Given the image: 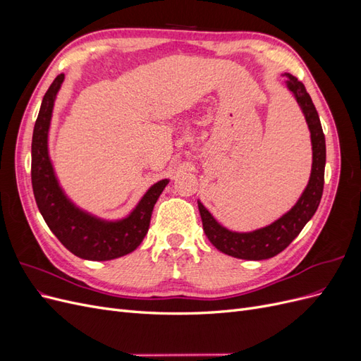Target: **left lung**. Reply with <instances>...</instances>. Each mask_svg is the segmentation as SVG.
Returning <instances> with one entry per match:
<instances>
[{"mask_svg":"<svg viewBox=\"0 0 361 361\" xmlns=\"http://www.w3.org/2000/svg\"><path fill=\"white\" fill-rule=\"evenodd\" d=\"M286 78L288 89L297 97V102L300 104L310 129L313 149L310 180L297 204L288 214L279 218L271 226L250 233H236L227 231V228L214 220L209 211L199 202L204 235L215 248L232 257L264 260L277 256L300 235L302 227L307 224L316 209H318L322 197L325 173V135L322 133L321 120L304 84L290 73H286Z\"/></svg>","mask_w":361,"mask_h":361,"instance_id":"obj_1","label":"left lung"}]
</instances>
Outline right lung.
<instances>
[{
  "label": "right lung",
  "mask_w": 361,
  "mask_h": 361,
  "mask_svg": "<svg viewBox=\"0 0 361 361\" xmlns=\"http://www.w3.org/2000/svg\"><path fill=\"white\" fill-rule=\"evenodd\" d=\"M64 80L60 73L43 96L31 141V183L43 220L71 253L89 260H111L134 251L143 241L154 206L167 179L155 183L135 209L122 221L106 223L75 207L59 187L48 157V130L52 106Z\"/></svg>",
  "instance_id": "obj_1"
}]
</instances>
